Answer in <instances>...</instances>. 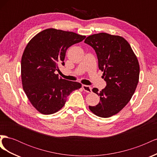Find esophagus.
Listing matches in <instances>:
<instances>
[{
	"label": "esophagus",
	"mask_w": 157,
	"mask_h": 157,
	"mask_svg": "<svg viewBox=\"0 0 157 157\" xmlns=\"http://www.w3.org/2000/svg\"><path fill=\"white\" fill-rule=\"evenodd\" d=\"M82 88L84 90L85 92H86L88 93L92 92V88L90 86H87V85H82Z\"/></svg>",
	"instance_id": "esophagus-1"
}]
</instances>
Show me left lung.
<instances>
[{
  "instance_id": "8db88e82",
  "label": "left lung",
  "mask_w": 157,
  "mask_h": 157,
  "mask_svg": "<svg viewBox=\"0 0 157 157\" xmlns=\"http://www.w3.org/2000/svg\"><path fill=\"white\" fill-rule=\"evenodd\" d=\"M84 42L96 52L99 69L107 83L100 92L92 89L100 101L89 109L99 117H112L127 105L135 92L139 82L138 60L130 44L121 36L100 33L88 36Z\"/></svg>"
}]
</instances>
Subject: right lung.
<instances>
[{"mask_svg":"<svg viewBox=\"0 0 157 157\" xmlns=\"http://www.w3.org/2000/svg\"><path fill=\"white\" fill-rule=\"evenodd\" d=\"M86 36L53 28L36 35L23 52L21 62L23 89L36 110L44 115L59 111L69 95L82 84L58 77V65H65L66 51Z\"/></svg>","mask_w":157,"mask_h":157,"instance_id":"obj_1","label":"right lung"}]
</instances>
